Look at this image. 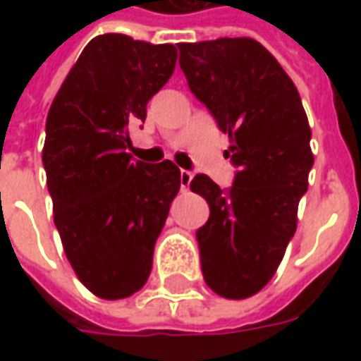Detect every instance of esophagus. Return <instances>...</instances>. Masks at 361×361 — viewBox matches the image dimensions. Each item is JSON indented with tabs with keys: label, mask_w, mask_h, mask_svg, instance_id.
I'll return each mask as SVG.
<instances>
[{
	"label": "esophagus",
	"mask_w": 361,
	"mask_h": 361,
	"mask_svg": "<svg viewBox=\"0 0 361 361\" xmlns=\"http://www.w3.org/2000/svg\"><path fill=\"white\" fill-rule=\"evenodd\" d=\"M193 180V173L189 172V170H181L180 172V181H181V189H188L189 183Z\"/></svg>",
	"instance_id": "obj_1"
}]
</instances>
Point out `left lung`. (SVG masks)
Returning a JSON list of instances; mask_svg holds the SVG:
<instances>
[{"instance_id":"8db88e82","label":"left lung","mask_w":361,"mask_h":361,"mask_svg":"<svg viewBox=\"0 0 361 361\" xmlns=\"http://www.w3.org/2000/svg\"><path fill=\"white\" fill-rule=\"evenodd\" d=\"M189 90L230 137L232 188L197 173L189 188L211 214L197 230L204 282L230 300L257 294L294 238L313 166L302 98L271 51L253 38L178 44Z\"/></svg>"}]
</instances>
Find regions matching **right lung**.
Wrapping results in <instances>:
<instances>
[{"mask_svg": "<svg viewBox=\"0 0 361 361\" xmlns=\"http://www.w3.org/2000/svg\"><path fill=\"white\" fill-rule=\"evenodd\" d=\"M173 44L126 35L92 38L54 98L42 162L63 250L90 292L121 300L139 292L180 191V168L135 160L129 129L172 77Z\"/></svg>", "mask_w": 361, "mask_h": 361, "instance_id": "add662e5", "label": "right lung"}]
</instances>
